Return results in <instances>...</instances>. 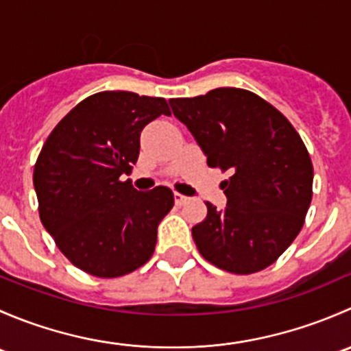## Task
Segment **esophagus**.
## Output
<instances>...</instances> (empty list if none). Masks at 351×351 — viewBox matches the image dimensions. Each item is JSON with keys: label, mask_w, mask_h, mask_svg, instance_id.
I'll use <instances>...</instances> for the list:
<instances>
[{"label": "esophagus", "mask_w": 351, "mask_h": 351, "mask_svg": "<svg viewBox=\"0 0 351 351\" xmlns=\"http://www.w3.org/2000/svg\"><path fill=\"white\" fill-rule=\"evenodd\" d=\"M175 202L178 205H183V204H185V202H189V197L182 195V193H178V192H175Z\"/></svg>", "instance_id": "34e87169"}]
</instances>
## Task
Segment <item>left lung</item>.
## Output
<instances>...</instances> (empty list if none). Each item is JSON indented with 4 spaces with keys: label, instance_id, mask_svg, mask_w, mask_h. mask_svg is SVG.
I'll return each instance as SVG.
<instances>
[{
    "label": "left lung",
    "instance_id": "1",
    "mask_svg": "<svg viewBox=\"0 0 351 351\" xmlns=\"http://www.w3.org/2000/svg\"><path fill=\"white\" fill-rule=\"evenodd\" d=\"M169 105L207 165L231 173L221 183L224 210L207 202V217L192 228L200 254L236 275L270 267L297 238L313 200V162L300 136L274 105L241 88Z\"/></svg>",
    "mask_w": 351,
    "mask_h": 351
}]
</instances>
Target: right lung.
<instances>
[{
  "instance_id": "add662e5",
  "label": "right lung",
  "mask_w": 351,
  "mask_h": 351,
  "mask_svg": "<svg viewBox=\"0 0 351 351\" xmlns=\"http://www.w3.org/2000/svg\"><path fill=\"white\" fill-rule=\"evenodd\" d=\"M162 113L169 115L165 98L100 91L71 110L42 146L34 169L40 221L67 260L93 277H122L153 256L173 192H137L120 176L139 158L144 127Z\"/></svg>"
}]
</instances>
